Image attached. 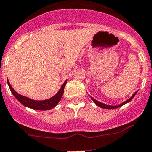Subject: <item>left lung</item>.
<instances>
[{
    "instance_id": "left-lung-1",
    "label": "left lung",
    "mask_w": 152,
    "mask_h": 152,
    "mask_svg": "<svg viewBox=\"0 0 152 152\" xmlns=\"http://www.w3.org/2000/svg\"><path fill=\"white\" fill-rule=\"evenodd\" d=\"M137 91H136L135 93H134V94H133L132 96L131 97H130L129 99H128V100L125 101V102H124L123 103L120 104H119V105H116V106H111V105H107V104H103V103H102V102H99V101L96 100V99H93V97H91V96H90V98H91L92 100H93V102H94V103L96 104L97 105L98 107H101V108H103V109H108V110H110V109H116V108H118V107H121V106H123L124 104H126V103H128V102H131L132 99L133 98H134V96H135V95L137 94Z\"/></svg>"
}]
</instances>
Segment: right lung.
I'll list each match as a JSON object with an SVG mask.
<instances>
[{"instance_id": "1", "label": "right lung", "mask_w": 152, "mask_h": 152, "mask_svg": "<svg viewBox=\"0 0 152 152\" xmlns=\"http://www.w3.org/2000/svg\"><path fill=\"white\" fill-rule=\"evenodd\" d=\"M7 83H8V85L9 87H10L11 92H12V94L14 95V96H15V97L16 98V99H18V100L23 106L28 107V108L33 109V110H48L56 107V106L57 105V104L59 102L60 99H62V96L64 93L65 86L67 83V80L64 82L63 85H62L61 88L59 89V90L58 91V93H56L54 96L43 101L33 100V99H29L28 97H26V96H22V95H20L19 93H17V92L12 88V87L11 86L8 79H7Z\"/></svg>"}]
</instances>
